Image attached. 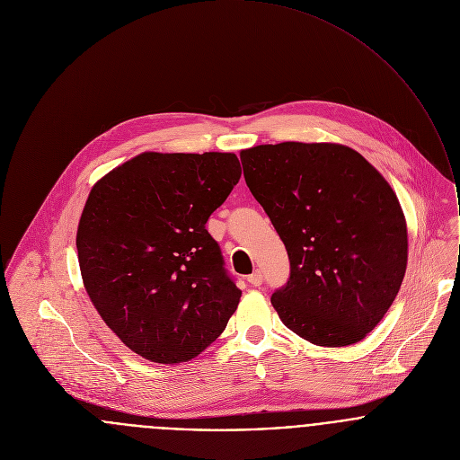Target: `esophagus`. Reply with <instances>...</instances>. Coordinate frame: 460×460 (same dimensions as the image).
<instances>
[{
    "label": "esophagus",
    "mask_w": 460,
    "mask_h": 460,
    "mask_svg": "<svg viewBox=\"0 0 460 460\" xmlns=\"http://www.w3.org/2000/svg\"><path fill=\"white\" fill-rule=\"evenodd\" d=\"M248 282L253 286V288H259L261 284H262V273L257 270V271H253L250 277H248Z\"/></svg>",
    "instance_id": "34e87169"
}]
</instances>
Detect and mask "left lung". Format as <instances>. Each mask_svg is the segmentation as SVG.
<instances>
[{
	"label": "left lung",
	"instance_id": "8db88e82",
	"mask_svg": "<svg viewBox=\"0 0 460 460\" xmlns=\"http://www.w3.org/2000/svg\"><path fill=\"white\" fill-rule=\"evenodd\" d=\"M241 162L289 255L291 277L271 296L282 323L317 346L362 341L407 270V221L393 187L335 143L261 145Z\"/></svg>",
	"mask_w": 460,
	"mask_h": 460
}]
</instances>
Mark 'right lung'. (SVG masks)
I'll return each instance as SVG.
<instances>
[{"mask_svg": "<svg viewBox=\"0 0 460 460\" xmlns=\"http://www.w3.org/2000/svg\"><path fill=\"white\" fill-rule=\"evenodd\" d=\"M239 178L235 154L145 152L91 189L76 232L84 288L143 358L198 357L239 305L241 289L205 228Z\"/></svg>", "mask_w": 460, "mask_h": 460, "instance_id": "1", "label": "right lung"}]
</instances>
